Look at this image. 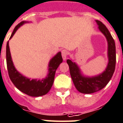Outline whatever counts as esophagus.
Returning a JSON list of instances; mask_svg holds the SVG:
<instances>
[{
	"instance_id": "esophagus-1",
	"label": "esophagus",
	"mask_w": 123,
	"mask_h": 123,
	"mask_svg": "<svg viewBox=\"0 0 123 123\" xmlns=\"http://www.w3.org/2000/svg\"><path fill=\"white\" fill-rule=\"evenodd\" d=\"M68 52L67 50H62V58L63 60H66L67 59V56Z\"/></svg>"
}]
</instances>
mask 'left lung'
Segmentation results:
<instances>
[{"label": "left lung", "instance_id": "left-lung-1", "mask_svg": "<svg viewBox=\"0 0 123 123\" xmlns=\"http://www.w3.org/2000/svg\"><path fill=\"white\" fill-rule=\"evenodd\" d=\"M98 30L105 37L107 42L108 63L105 70L98 75L88 76L84 75L78 65L68 59L70 73L75 88L80 93L91 94L102 89L109 83L114 72L116 55L115 42L107 27L98 20H95Z\"/></svg>", "mask_w": 123, "mask_h": 123}]
</instances>
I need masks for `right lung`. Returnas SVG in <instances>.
Wrapping results in <instances>:
<instances>
[{
  "instance_id": "right-lung-1",
  "label": "right lung",
  "mask_w": 123,
  "mask_h": 123,
  "mask_svg": "<svg viewBox=\"0 0 123 123\" xmlns=\"http://www.w3.org/2000/svg\"><path fill=\"white\" fill-rule=\"evenodd\" d=\"M26 23H29V21H23L18 25L14 29L9 39L13 37L20 26ZM6 62L9 75L14 85L25 94L30 97H37L46 95L49 91L53 84L56 70L61 63H62L63 59L61 52H58L49 62L48 72L45 78L30 79L18 71L14 65L8 41L6 46Z\"/></svg>"
}]
</instances>
